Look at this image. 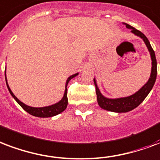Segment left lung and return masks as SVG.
I'll return each instance as SVG.
<instances>
[{"label": "left lung", "instance_id": "obj_1", "mask_svg": "<svg viewBox=\"0 0 160 160\" xmlns=\"http://www.w3.org/2000/svg\"><path fill=\"white\" fill-rule=\"evenodd\" d=\"M123 24L126 25L128 28L131 29V32L132 33L140 37L144 41L145 44H146L149 53H150L151 59H152V69H151V75L150 77H149V80L142 86V88L140 89L139 91H138L136 93L130 96L118 98V99H109V98H107L104 96H102L101 91H99V88L97 87L96 80L94 79L98 105L102 107V109L110 111V112H128L129 111H132L134 108L138 107L143 102V100L147 97L148 93L152 90L153 85L155 83L156 76H157V61H156L155 53H154V51L151 47L150 42L147 38V37L145 36L142 32L138 31V29L134 28L133 27L130 26V25L125 22H123Z\"/></svg>", "mask_w": 160, "mask_h": 160}]
</instances>
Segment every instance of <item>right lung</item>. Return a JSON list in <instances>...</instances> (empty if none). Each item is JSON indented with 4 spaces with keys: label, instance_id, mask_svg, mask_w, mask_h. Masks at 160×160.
Listing matches in <instances>:
<instances>
[{
    "label": "right lung",
    "instance_id": "obj_1",
    "mask_svg": "<svg viewBox=\"0 0 160 160\" xmlns=\"http://www.w3.org/2000/svg\"><path fill=\"white\" fill-rule=\"evenodd\" d=\"M76 75H78L77 74H75V75H70L66 80V84H65V91H64V94L63 98L58 102V103H55V104L51 105V106H48V107H29V106H27L24 103L19 101V100L15 96V95L12 93V91H11L9 85L7 84V77H6V73H5V77H6V81H7V88L9 90V92L11 93V95L12 96V97L16 100V102H18V104L20 105L21 107H22L23 109L26 111L27 112H28L29 114L34 116V117H38V118H51V117H53V116H56L61 113L62 112H64V110L66 109L67 105H68V97H67V85H68V83L72 78L75 77Z\"/></svg>",
    "mask_w": 160,
    "mask_h": 160
}]
</instances>
